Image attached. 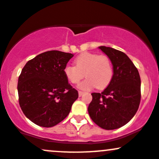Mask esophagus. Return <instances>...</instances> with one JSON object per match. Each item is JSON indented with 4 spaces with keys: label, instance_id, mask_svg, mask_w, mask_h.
<instances>
[{
    "label": "esophagus",
    "instance_id": "34e87169",
    "mask_svg": "<svg viewBox=\"0 0 159 159\" xmlns=\"http://www.w3.org/2000/svg\"><path fill=\"white\" fill-rule=\"evenodd\" d=\"M83 93H84V92L83 91H79V96H82V95H83Z\"/></svg>",
    "mask_w": 159,
    "mask_h": 159
}]
</instances>
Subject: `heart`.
Returning a JSON list of instances; mask_svg holds the SVG:
<instances>
[{"mask_svg": "<svg viewBox=\"0 0 159 159\" xmlns=\"http://www.w3.org/2000/svg\"><path fill=\"white\" fill-rule=\"evenodd\" d=\"M74 64L75 66L66 64L64 73L72 84L79 83L85 75L87 78L79 86L81 89H92L95 86L104 89L108 86L113 78L112 63L105 55L84 52L75 59Z\"/></svg>", "mask_w": 159, "mask_h": 159, "instance_id": "obj_1", "label": "heart"}]
</instances>
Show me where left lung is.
Wrapping results in <instances>:
<instances>
[{"label": "left lung", "mask_w": 159, "mask_h": 159, "mask_svg": "<svg viewBox=\"0 0 159 159\" xmlns=\"http://www.w3.org/2000/svg\"><path fill=\"white\" fill-rule=\"evenodd\" d=\"M99 48L113 65V78L101 93H93L88 107L90 117L98 127L114 129L134 117L141 99V80L137 68L126 54L110 47Z\"/></svg>", "instance_id": "left-lung-1"}]
</instances>
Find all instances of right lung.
I'll list each match as a JSON object with an SVG mask.
<instances>
[{
  "instance_id": "right-lung-1",
  "label": "right lung",
  "mask_w": 159,
  "mask_h": 159,
  "mask_svg": "<svg viewBox=\"0 0 159 159\" xmlns=\"http://www.w3.org/2000/svg\"><path fill=\"white\" fill-rule=\"evenodd\" d=\"M73 54L48 51L25 64L18 79L20 106L36 125L52 127L66 118L78 92L68 83L64 68Z\"/></svg>"
}]
</instances>
